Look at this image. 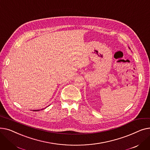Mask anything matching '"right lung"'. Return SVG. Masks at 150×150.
Masks as SVG:
<instances>
[{
    "label": "right lung",
    "instance_id": "1",
    "mask_svg": "<svg viewBox=\"0 0 150 150\" xmlns=\"http://www.w3.org/2000/svg\"><path fill=\"white\" fill-rule=\"evenodd\" d=\"M39 111V110H35L34 111Z\"/></svg>",
    "mask_w": 150,
    "mask_h": 150
}]
</instances>
